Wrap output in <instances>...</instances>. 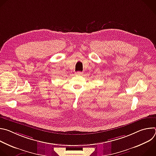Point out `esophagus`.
Instances as JSON below:
<instances>
[{"label": "esophagus", "mask_w": 156, "mask_h": 156, "mask_svg": "<svg viewBox=\"0 0 156 156\" xmlns=\"http://www.w3.org/2000/svg\"><path fill=\"white\" fill-rule=\"evenodd\" d=\"M83 74V73L81 72H76V75H82Z\"/></svg>", "instance_id": "1"}]
</instances>
